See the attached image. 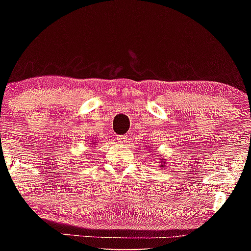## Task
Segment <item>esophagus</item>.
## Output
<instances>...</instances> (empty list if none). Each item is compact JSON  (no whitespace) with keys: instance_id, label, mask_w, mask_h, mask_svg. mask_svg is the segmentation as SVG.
<instances>
[{"instance_id":"obj_1","label":"esophagus","mask_w":251,"mask_h":251,"mask_svg":"<svg viewBox=\"0 0 251 251\" xmlns=\"http://www.w3.org/2000/svg\"><path fill=\"white\" fill-rule=\"evenodd\" d=\"M116 139L120 143H126L127 142V136L126 135H120V136H117Z\"/></svg>"}]
</instances>
